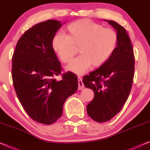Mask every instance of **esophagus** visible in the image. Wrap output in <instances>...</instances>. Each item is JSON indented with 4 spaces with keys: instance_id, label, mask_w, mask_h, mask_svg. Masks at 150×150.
I'll return each mask as SVG.
<instances>
[{
    "instance_id": "34e87169",
    "label": "esophagus",
    "mask_w": 150,
    "mask_h": 150,
    "mask_svg": "<svg viewBox=\"0 0 150 150\" xmlns=\"http://www.w3.org/2000/svg\"><path fill=\"white\" fill-rule=\"evenodd\" d=\"M78 86H79L78 89H79V90L80 89H82L83 88H84V85L82 81V78L80 77V76L78 77Z\"/></svg>"
}]
</instances>
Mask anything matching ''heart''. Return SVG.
<instances>
[{"instance_id": "obj_1", "label": "heart", "mask_w": 150, "mask_h": 150, "mask_svg": "<svg viewBox=\"0 0 150 150\" xmlns=\"http://www.w3.org/2000/svg\"><path fill=\"white\" fill-rule=\"evenodd\" d=\"M69 35L63 32L57 33L52 47L60 59L68 63L80 46L81 54L73 60L67 69L77 74H83L92 64L100 66L106 61L118 43V35L112 29L88 20L74 22L68 27Z\"/></svg>"}]
</instances>
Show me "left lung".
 Wrapping results in <instances>:
<instances>
[{"label": "left lung", "mask_w": 150, "mask_h": 150, "mask_svg": "<svg viewBox=\"0 0 150 150\" xmlns=\"http://www.w3.org/2000/svg\"><path fill=\"white\" fill-rule=\"evenodd\" d=\"M104 21L117 31V47L102 65L83 77L84 86L94 92L87 112L98 122L108 121L121 110L130 93L135 67L133 48L125 29L114 21Z\"/></svg>", "instance_id": "8db88e82"}]
</instances>
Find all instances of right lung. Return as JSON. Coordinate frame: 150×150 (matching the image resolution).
Instances as JSON below:
<instances>
[{
    "instance_id": "add662e5",
    "label": "right lung",
    "mask_w": 150,
    "mask_h": 150,
    "mask_svg": "<svg viewBox=\"0 0 150 150\" xmlns=\"http://www.w3.org/2000/svg\"><path fill=\"white\" fill-rule=\"evenodd\" d=\"M62 26L57 20L33 25L18 40L12 58V78L18 99L28 115L44 125L55 122L62 115L67 98L78 88L77 75H61V62L52 47L56 32Z\"/></svg>"
}]
</instances>
